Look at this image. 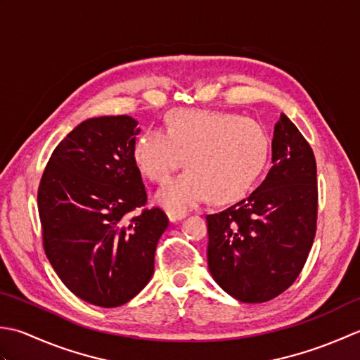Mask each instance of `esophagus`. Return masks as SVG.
<instances>
[{
	"label": "esophagus",
	"mask_w": 360,
	"mask_h": 360,
	"mask_svg": "<svg viewBox=\"0 0 360 360\" xmlns=\"http://www.w3.org/2000/svg\"><path fill=\"white\" fill-rule=\"evenodd\" d=\"M186 214L185 212H177V211H167V217H169L171 222H177V221H181L183 217H185Z\"/></svg>",
	"instance_id": "1"
}]
</instances>
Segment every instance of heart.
<instances>
[{
  "mask_svg": "<svg viewBox=\"0 0 360 360\" xmlns=\"http://www.w3.org/2000/svg\"><path fill=\"white\" fill-rule=\"evenodd\" d=\"M166 131L146 130L134 144L144 177L163 183L185 160L186 172L158 191L166 210L183 212L207 199L229 203L245 195L267 165L270 141L258 122L234 113L175 110Z\"/></svg>",
  "mask_w": 360,
  "mask_h": 360,
  "instance_id": "obj_1",
  "label": "heart"
}]
</instances>
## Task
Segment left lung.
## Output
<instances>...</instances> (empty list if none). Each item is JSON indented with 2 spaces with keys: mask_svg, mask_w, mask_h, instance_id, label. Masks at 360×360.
<instances>
[{
  "mask_svg": "<svg viewBox=\"0 0 360 360\" xmlns=\"http://www.w3.org/2000/svg\"><path fill=\"white\" fill-rule=\"evenodd\" d=\"M267 177L247 199L208 214V269L242 303H264L289 289L317 230L315 157L284 113L275 126Z\"/></svg>",
  "mask_w": 360,
  "mask_h": 360,
  "instance_id": "left-lung-1",
  "label": "left lung"
}]
</instances>
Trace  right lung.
I'll return each mask as SVG.
<instances>
[{
    "instance_id": "add662e5",
    "label": "right lung",
    "mask_w": 360,
    "mask_h": 360,
    "mask_svg": "<svg viewBox=\"0 0 360 360\" xmlns=\"http://www.w3.org/2000/svg\"><path fill=\"white\" fill-rule=\"evenodd\" d=\"M136 124L127 115L79 124L49 157L37 194L51 266L76 297L101 307L127 303L149 283L169 225L163 210L146 208Z\"/></svg>"
}]
</instances>
